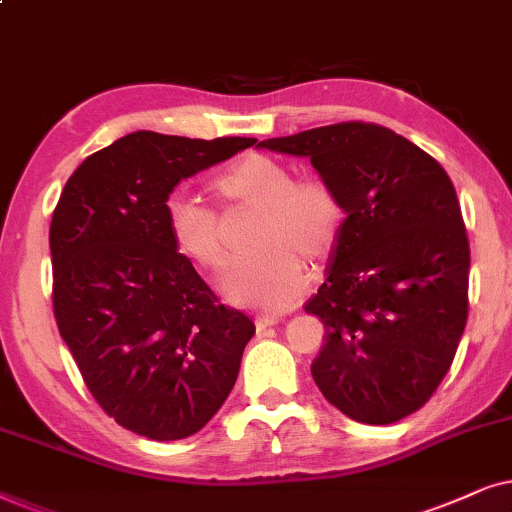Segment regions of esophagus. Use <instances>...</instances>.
<instances>
[{
	"label": "esophagus",
	"mask_w": 512,
	"mask_h": 512,
	"mask_svg": "<svg viewBox=\"0 0 512 512\" xmlns=\"http://www.w3.org/2000/svg\"><path fill=\"white\" fill-rule=\"evenodd\" d=\"M278 316H269V313H264V316H257V320H255V327H257V332H264L267 330V327H274V325H278Z\"/></svg>",
	"instance_id": "obj_1"
}]
</instances>
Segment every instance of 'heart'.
<instances>
[{"mask_svg":"<svg viewBox=\"0 0 512 512\" xmlns=\"http://www.w3.org/2000/svg\"><path fill=\"white\" fill-rule=\"evenodd\" d=\"M215 194L234 206L262 208L257 220L255 255L245 257L224 278L231 302L281 313L292 309L309 281L304 257L325 260L344 224L335 189L323 180H297L281 161L248 154L215 177ZM166 227L175 250L196 267H227L220 215L194 196L175 192L163 203Z\"/></svg>","mask_w":512,"mask_h":512,"instance_id":"heart-1","label":"heart"}]
</instances>
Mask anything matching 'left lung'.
Listing matches in <instances>:
<instances>
[{
	"mask_svg": "<svg viewBox=\"0 0 512 512\" xmlns=\"http://www.w3.org/2000/svg\"><path fill=\"white\" fill-rule=\"evenodd\" d=\"M257 147L311 159L346 213L325 283L304 304L325 325L311 363L320 393L360 424L417 412L452 365L468 318L470 248L445 168L363 121Z\"/></svg>",
	"mask_w": 512,
	"mask_h": 512,
	"instance_id": "obj_1",
	"label": "left lung"
}]
</instances>
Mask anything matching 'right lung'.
Returning a JSON list of instances; mask_svg holds the SVG:
<instances>
[{
	"label": "right lung",
	"instance_id": "obj_1",
	"mask_svg": "<svg viewBox=\"0 0 512 512\" xmlns=\"http://www.w3.org/2000/svg\"><path fill=\"white\" fill-rule=\"evenodd\" d=\"M138 131L88 156L53 210V313L105 414L182 440L236 384L255 323L224 306L170 241L163 203L182 180L255 145Z\"/></svg>",
	"mask_w": 512,
	"mask_h": 512
}]
</instances>
